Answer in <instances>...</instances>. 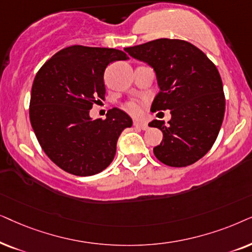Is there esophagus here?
Listing matches in <instances>:
<instances>
[{"instance_id":"obj_1","label":"esophagus","mask_w":252,"mask_h":252,"mask_svg":"<svg viewBox=\"0 0 252 252\" xmlns=\"http://www.w3.org/2000/svg\"><path fill=\"white\" fill-rule=\"evenodd\" d=\"M133 126H135L136 128H139V129H143V130L149 129V126H147V123L142 122V121H135V122H133Z\"/></svg>"}]
</instances>
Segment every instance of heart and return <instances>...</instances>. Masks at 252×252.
I'll list each match as a JSON object with an SVG mask.
<instances>
[{
	"label": "heart",
	"mask_w": 252,
	"mask_h": 252,
	"mask_svg": "<svg viewBox=\"0 0 252 252\" xmlns=\"http://www.w3.org/2000/svg\"><path fill=\"white\" fill-rule=\"evenodd\" d=\"M124 108L128 113L131 114V115H139L140 113H142V105L138 101H129L126 103V106H124Z\"/></svg>",
	"instance_id": "obj_1"
}]
</instances>
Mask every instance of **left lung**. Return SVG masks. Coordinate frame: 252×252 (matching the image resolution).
<instances>
[{"label":"left lung","instance_id":"8db88e82","mask_svg":"<svg viewBox=\"0 0 252 252\" xmlns=\"http://www.w3.org/2000/svg\"><path fill=\"white\" fill-rule=\"evenodd\" d=\"M124 50L156 72L160 92L151 112L172 114L168 126L158 120L149 124L163 133L154 156L170 167L192 165L211 150L223 121L226 101L217 66L199 48L179 39H157Z\"/></svg>","mask_w":252,"mask_h":252}]
</instances>
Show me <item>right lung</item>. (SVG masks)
<instances>
[{"label": "right lung", "mask_w": 252, "mask_h": 252, "mask_svg": "<svg viewBox=\"0 0 252 252\" xmlns=\"http://www.w3.org/2000/svg\"><path fill=\"white\" fill-rule=\"evenodd\" d=\"M128 59L119 49L70 46L52 56L36 73L30 120L43 152L61 169L91 176L113 161L117 139L132 126L131 117L113 108L106 120H92L90 109L96 99L105 98L107 65Z\"/></svg>", "instance_id": "obj_1"}]
</instances>
